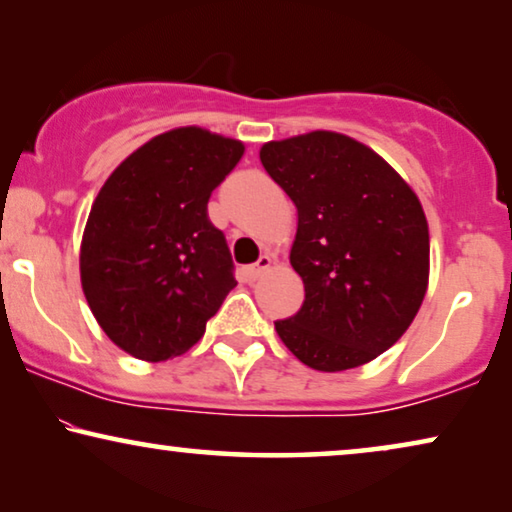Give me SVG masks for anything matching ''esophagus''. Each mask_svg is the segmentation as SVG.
<instances>
[{"instance_id":"esophagus-1","label":"esophagus","mask_w":512,"mask_h":512,"mask_svg":"<svg viewBox=\"0 0 512 512\" xmlns=\"http://www.w3.org/2000/svg\"><path fill=\"white\" fill-rule=\"evenodd\" d=\"M270 265H272V258L268 256V254H265V256H261V258H258V261L254 263V265H251V268H249V275L251 277H261L263 275V272L265 270H268L270 268Z\"/></svg>"}]
</instances>
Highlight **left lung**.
<instances>
[{
	"mask_svg": "<svg viewBox=\"0 0 512 512\" xmlns=\"http://www.w3.org/2000/svg\"><path fill=\"white\" fill-rule=\"evenodd\" d=\"M265 172L298 209L291 247L305 300L275 321L305 366L349 370L394 345L429 279V226L412 188L368 146L338 132L263 144Z\"/></svg>",
	"mask_w": 512,
	"mask_h": 512,
	"instance_id": "1",
	"label": "left lung"
}]
</instances>
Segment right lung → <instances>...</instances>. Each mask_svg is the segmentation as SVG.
I'll return each mask as SVG.
<instances>
[{
	"mask_svg": "<svg viewBox=\"0 0 512 512\" xmlns=\"http://www.w3.org/2000/svg\"><path fill=\"white\" fill-rule=\"evenodd\" d=\"M242 153V142L202 128L170 130L125 158L97 195L81 244L83 293L102 331L137 359L184 354L235 289L207 202Z\"/></svg>",
	"mask_w": 512,
	"mask_h": 512,
	"instance_id": "add662e5",
	"label": "right lung"
}]
</instances>
